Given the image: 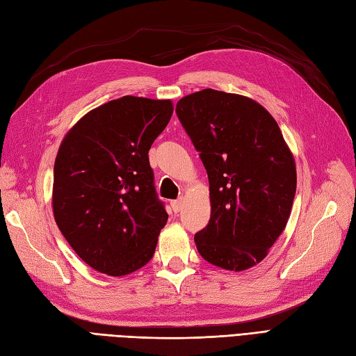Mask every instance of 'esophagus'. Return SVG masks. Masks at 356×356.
<instances>
[{
	"label": "esophagus",
	"mask_w": 356,
	"mask_h": 356,
	"mask_svg": "<svg viewBox=\"0 0 356 356\" xmlns=\"http://www.w3.org/2000/svg\"><path fill=\"white\" fill-rule=\"evenodd\" d=\"M170 207H172L173 211L178 213L181 210V207H183V197L177 199V201H170Z\"/></svg>",
	"instance_id": "obj_1"
}]
</instances>
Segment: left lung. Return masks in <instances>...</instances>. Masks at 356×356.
Masks as SVG:
<instances>
[{
  "mask_svg": "<svg viewBox=\"0 0 356 356\" xmlns=\"http://www.w3.org/2000/svg\"><path fill=\"white\" fill-rule=\"evenodd\" d=\"M175 111L210 183L211 218L195 234L197 252L227 270L258 264L296 195V166L278 124L258 102L213 89L179 99Z\"/></svg>",
  "mask_w": 356,
  "mask_h": 356,
  "instance_id": "1",
  "label": "left lung"
}]
</instances>
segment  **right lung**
<instances>
[{
	"label": "right lung",
	"mask_w": 356,
	"mask_h": 356,
	"mask_svg": "<svg viewBox=\"0 0 356 356\" xmlns=\"http://www.w3.org/2000/svg\"><path fill=\"white\" fill-rule=\"evenodd\" d=\"M172 113L169 99L122 97L89 111L60 145L54 219L95 270L128 275L154 255L169 216L154 186L148 151Z\"/></svg>",
	"instance_id": "add662e5"
}]
</instances>
